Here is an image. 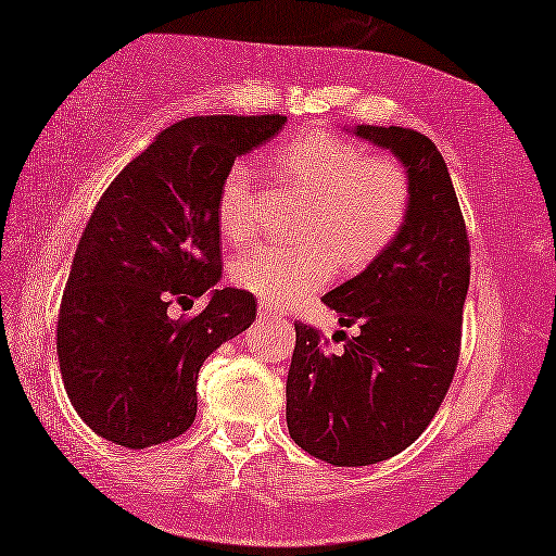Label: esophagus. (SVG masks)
Instances as JSON below:
<instances>
[{
	"instance_id": "1",
	"label": "esophagus",
	"mask_w": 556,
	"mask_h": 556,
	"mask_svg": "<svg viewBox=\"0 0 556 556\" xmlns=\"http://www.w3.org/2000/svg\"><path fill=\"white\" fill-rule=\"evenodd\" d=\"M280 311L276 305H270V303H258V315L261 318H276Z\"/></svg>"
}]
</instances>
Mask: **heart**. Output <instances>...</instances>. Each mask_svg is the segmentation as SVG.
<instances>
[{
	"label": "heart",
	"mask_w": 556,
	"mask_h": 556,
	"mask_svg": "<svg viewBox=\"0 0 556 556\" xmlns=\"http://www.w3.org/2000/svg\"><path fill=\"white\" fill-rule=\"evenodd\" d=\"M280 178L307 199L295 226L301 245L258 243L236 255L230 278L270 303H293L323 288L338 266L353 273L388 249L409 211L403 164L330 134H303L276 153ZM255 170L230 161L218 186L216 218L228 241L258 230Z\"/></svg>",
	"instance_id": "obj_1"
}]
</instances>
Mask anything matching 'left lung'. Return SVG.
Segmentation results:
<instances>
[{
  "instance_id": "8db88e82",
  "label": "left lung",
  "mask_w": 556,
  "mask_h": 556,
  "mask_svg": "<svg viewBox=\"0 0 556 556\" xmlns=\"http://www.w3.org/2000/svg\"><path fill=\"white\" fill-rule=\"evenodd\" d=\"M390 149L409 176L400 233L363 273L323 295L343 328V353L295 323L286 382L290 438L336 467H365L413 445L438 413L459 361L469 241L438 147L403 126L345 129Z\"/></svg>"
}]
</instances>
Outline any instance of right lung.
Listing matches in <instances>:
<instances>
[{
    "label": "right lung",
    "mask_w": 556,
    "mask_h": 556,
    "mask_svg": "<svg viewBox=\"0 0 556 556\" xmlns=\"http://www.w3.org/2000/svg\"><path fill=\"white\" fill-rule=\"evenodd\" d=\"M286 116H193L161 131L93 208L59 307V370L99 438L143 450L193 425L195 380L213 350L255 320V298L220 280L218 186L230 161ZM206 294L193 319L174 300Z\"/></svg>",
    "instance_id": "right-lung-1"
}]
</instances>
